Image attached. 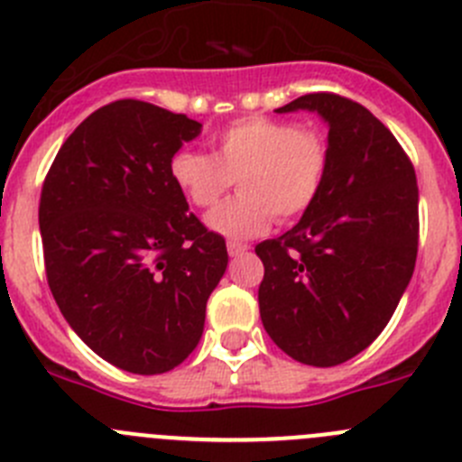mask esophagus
<instances>
[{
    "label": "esophagus",
    "instance_id": "1",
    "mask_svg": "<svg viewBox=\"0 0 462 462\" xmlns=\"http://www.w3.org/2000/svg\"><path fill=\"white\" fill-rule=\"evenodd\" d=\"M245 251H248V245L239 244V241H230V244H227V253H230V257L244 255Z\"/></svg>",
    "mask_w": 462,
    "mask_h": 462
}]
</instances>
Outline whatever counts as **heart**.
I'll list each match as a JSON object with an SVG mask.
<instances>
[{"instance_id":"b5f03b06","label":"heart","mask_w":462,"mask_h":462,"mask_svg":"<svg viewBox=\"0 0 462 462\" xmlns=\"http://www.w3.org/2000/svg\"><path fill=\"white\" fill-rule=\"evenodd\" d=\"M328 143L317 129L291 120L248 116L214 139V152L180 150L171 178L191 205L209 209L232 189L239 196L207 217V226L227 239H251L271 221H294L317 202L328 175Z\"/></svg>"}]
</instances>
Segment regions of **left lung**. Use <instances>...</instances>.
I'll use <instances>...</instances> for the list:
<instances>
[{
    "mask_svg": "<svg viewBox=\"0 0 462 462\" xmlns=\"http://www.w3.org/2000/svg\"><path fill=\"white\" fill-rule=\"evenodd\" d=\"M317 111L328 123V175L291 230L255 245L269 337L312 367H335L369 346L412 278L420 241L415 168L394 134L335 93L275 109Z\"/></svg>",
    "mask_w": 462,
    "mask_h": 462,
    "instance_id": "left-lung-1",
    "label": "left lung"
}]
</instances>
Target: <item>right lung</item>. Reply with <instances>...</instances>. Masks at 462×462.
<instances>
[{
  "mask_svg": "<svg viewBox=\"0 0 462 462\" xmlns=\"http://www.w3.org/2000/svg\"><path fill=\"white\" fill-rule=\"evenodd\" d=\"M200 127L150 102H111L68 136L42 182L51 296L86 346L129 374L187 360L227 269L226 239L189 211L168 168Z\"/></svg>",
  "mask_w": 462,
  "mask_h": 462,
  "instance_id": "1",
  "label": "right lung"
}]
</instances>
